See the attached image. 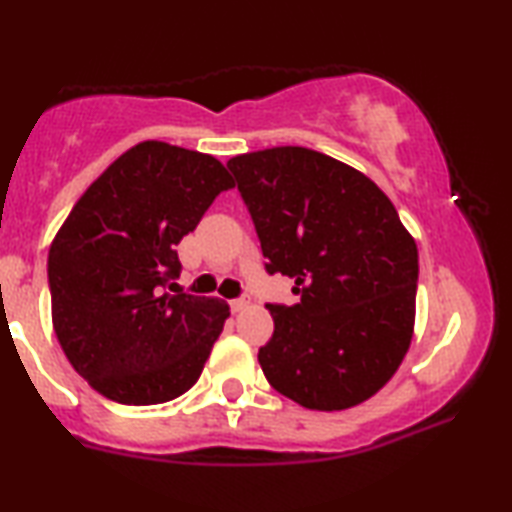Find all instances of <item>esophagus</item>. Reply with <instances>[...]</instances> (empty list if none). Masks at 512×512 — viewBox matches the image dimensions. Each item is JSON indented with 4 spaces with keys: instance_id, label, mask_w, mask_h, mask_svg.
<instances>
[{
    "instance_id": "1",
    "label": "esophagus",
    "mask_w": 512,
    "mask_h": 512,
    "mask_svg": "<svg viewBox=\"0 0 512 512\" xmlns=\"http://www.w3.org/2000/svg\"><path fill=\"white\" fill-rule=\"evenodd\" d=\"M248 307V300L246 298H237V300H230V309L239 314V311H244Z\"/></svg>"
}]
</instances>
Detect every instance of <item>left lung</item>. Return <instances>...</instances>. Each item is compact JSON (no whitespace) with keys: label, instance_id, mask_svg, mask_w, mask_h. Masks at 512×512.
Returning <instances> with one entry per match:
<instances>
[{"label":"left lung","instance_id":"obj_1","mask_svg":"<svg viewBox=\"0 0 512 512\" xmlns=\"http://www.w3.org/2000/svg\"><path fill=\"white\" fill-rule=\"evenodd\" d=\"M268 273L296 280L298 305H266L273 336L259 366L305 409L366 402L411 345L418 246L395 205L361 171L305 146L228 160Z\"/></svg>","mask_w":512,"mask_h":512}]
</instances>
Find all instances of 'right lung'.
<instances>
[{
    "label": "right lung",
    "mask_w": 512,
    "mask_h": 512,
    "mask_svg": "<svg viewBox=\"0 0 512 512\" xmlns=\"http://www.w3.org/2000/svg\"><path fill=\"white\" fill-rule=\"evenodd\" d=\"M230 187L212 155L146 140L119 155L60 225L47 259L54 332L108 400L162 404L201 377L230 307L176 291V246Z\"/></svg>",
    "instance_id": "obj_1"
}]
</instances>
